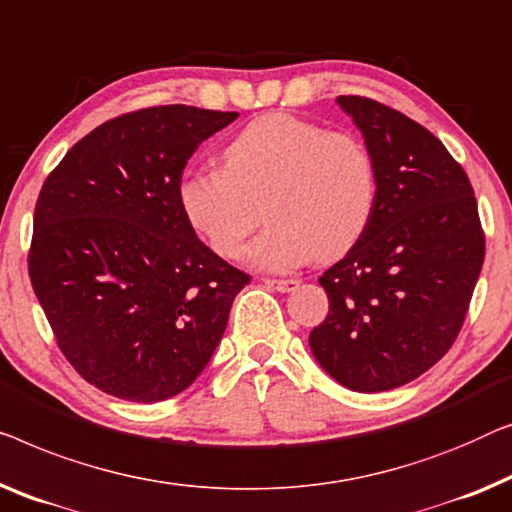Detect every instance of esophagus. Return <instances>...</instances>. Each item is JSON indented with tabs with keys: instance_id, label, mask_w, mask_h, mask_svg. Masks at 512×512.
<instances>
[{
	"instance_id": "34e87169",
	"label": "esophagus",
	"mask_w": 512,
	"mask_h": 512,
	"mask_svg": "<svg viewBox=\"0 0 512 512\" xmlns=\"http://www.w3.org/2000/svg\"><path fill=\"white\" fill-rule=\"evenodd\" d=\"M263 284L272 288V291H279V293H291L295 288L300 286L298 279H263Z\"/></svg>"
}]
</instances>
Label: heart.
<instances>
[{"mask_svg":"<svg viewBox=\"0 0 512 512\" xmlns=\"http://www.w3.org/2000/svg\"><path fill=\"white\" fill-rule=\"evenodd\" d=\"M224 161L187 170L177 187L184 217L219 256L240 254L265 198L270 226L244 251L254 268L288 272L314 254L342 256L365 233L376 168L351 133L268 113L228 143Z\"/></svg>","mask_w":512,"mask_h":512,"instance_id":"b5f03b06","label":"heart"}]
</instances>
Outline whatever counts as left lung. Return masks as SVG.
Segmentation results:
<instances>
[{
	"mask_svg": "<svg viewBox=\"0 0 512 512\" xmlns=\"http://www.w3.org/2000/svg\"><path fill=\"white\" fill-rule=\"evenodd\" d=\"M376 168L369 224L323 272L330 311L311 330L314 358L355 392H383L436 365L462 330L485 261L464 168L434 133L365 96H337Z\"/></svg>",
	"mask_w": 512,
	"mask_h": 512,
	"instance_id": "left-lung-1",
	"label": "left lung"
}]
</instances>
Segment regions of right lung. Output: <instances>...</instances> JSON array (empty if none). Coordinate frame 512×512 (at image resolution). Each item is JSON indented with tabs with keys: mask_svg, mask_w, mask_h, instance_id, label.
Instances as JSON below:
<instances>
[{
	"mask_svg": "<svg viewBox=\"0 0 512 512\" xmlns=\"http://www.w3.org/2000/svg\"><path fill=\"white\" fill-rule=\"evenodd\" d=\"M235 117L182 103L120 115L43 182L29 279L64 358L108 395L152 404L187 390L249 284L177 198L191 154Z\"/></svg>",
	"mask_w": 512,
	"mask_h": 512,
	"instance_id": "obj_1",
	"label": "right lung"
}]
</instances>
